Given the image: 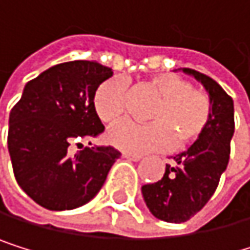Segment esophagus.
<instances>
[{
    "instance_id": "1",
    "label": "esophagus",
    "mask_w": 250,
    "mask_h": 250,
    "mask_svg": "<svg viewBox=\"0 0 250 250\" xmlns=\"http://www.w3.org/2000/svg\"><path fill=\"white\" fill-rule=\"evenodd\" d=\"M123 157H124V159H129V160L136 162V160H139L142 156H141V154H135V153H129V151H124V153H123Z\"/></svg>"
}]
</instances>
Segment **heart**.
<instances>
[{
    "label": "heart",
    "mask_w": 250,
    "mask_h": 250,
    "mask_svg": "<svg viewBox=\"0 0 250 250\" xmlns=\"http://www.w3.org/2000/svg\"><path fill=\"white\" fill-rule=\"evenodd\" d=\"M139 91L156 97L147 118L150 123L123 121L108 132L112 146L126 151L168 150L188 147L203 136L211 121L210 96L175 73H160L139 83ZM129 85L124 78L103 82L94 93L93 104L97 117L112 124L127 111Z\"/></svg>",
    "instance_id": "1"
}]
</instances>
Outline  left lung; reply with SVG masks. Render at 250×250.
Returning <instances> with one entry per match:
<instances>
[{
	"label": "left lung",
	"instance_id": "8db88e82",
	"mask_svg": "<svg viewBox=\"0 0 250 250\" xmlns=\"http://www.w3.org/2000/svg\"><path fill=\"white\" fill-rule=\"evenodd\" d=\"M195 76L208 91L211 121L196 142L167 163L163 177L142 186L150 211L160 220L181 224L203 208L217 189L227 169L234 135V103L231 96L210 76L193 69H183Z\"/></svg>",
	"mask_w": 250,
	"mask_h": 250
}]
</instances>
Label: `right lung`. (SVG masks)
<instances>
[{
	"label": "right lung",
	"instance_id": "right-lung-1",
	"mask_svg": "<svg viewBox=\"0 0 250 250\" xmlns=\"http://www.w3.org/2000/svg\"><path fill=\"white\" fill-rule=\"evenodd\" d=\"M97 61H69L44 70L25 85L8 118V153L18 185L47 210H72L102 189L114 162V147L72 146L96 138L104 127L94 111V93L112 76Z\"/></svg>",
	"mask_w": 250,
	"mask_h": 250
}]
</instances>
